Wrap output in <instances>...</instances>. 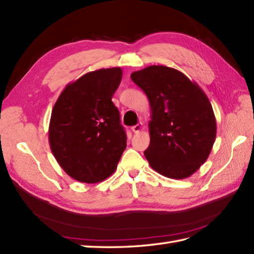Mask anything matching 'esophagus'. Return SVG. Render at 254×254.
Wrapping results in <instances>:
<instances>
[{
  "mask_svg": "<svg viewBox=\"0 0 254 254\" xmlns=\"http://www.w3.org/2000/svg\"><path fill=\"white\" fill-rule=\"evenodd\" d=\"M142 128H143V124H142V123H137L136 126L132 127L131 130H132L134 133H138L139 131H142Z\"/></svg>",
  "mask_w": 254,
  "mask_h": 254,
  "instance_id": "34e87169",
  "label": "esophagus"
}]
</instances>
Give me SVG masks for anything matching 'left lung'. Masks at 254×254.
<instances>
[{"mask_svg":"<svg viewBox=\"0 0 254 254\" xmlns=\"http://www.w3.org/2000/svg\"><path fill=\"white\" fill-rule=\"evenodd\" d=\"M131 78L149 100L150 167L171 179H186L203 165L216 137V119L201 87L164 65L133 72Z\"/></svg>","mask_w":254,"mask_h":254,"instance_id":"8db88e82","label":"left lung"}]
</instances>
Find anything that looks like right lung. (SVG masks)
Wrapping results in <instances>:
<instances>
[{"mask_svg": "<svg viewBox=\"0 0 254 254\" xmlns=\"http://www.w3.org/2000/svg\"><path fill=\"white\" fill-rule=\"evenodd\" d=\"M120 67L100 68L66 85L52 109L49 143L62 169L85 183L101 182L117 169L127 134L112 96Z\"/></svg>", "mask_w": 254, "mask_h": 254, "instance_id": "1", "label": "right lung"}]
</instances>
